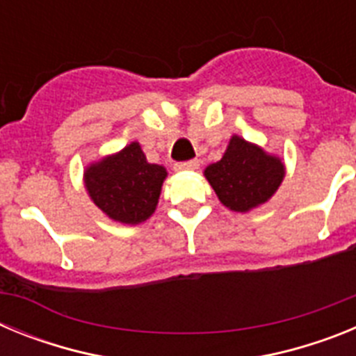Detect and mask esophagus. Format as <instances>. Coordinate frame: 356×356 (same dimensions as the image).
<instances>
[{
    "mask_svg": "<svg viewBox=\"0 0 356 356\" xmlns=\"http://www.w3.org/2000/svg\"><path fill=\"white\" fill-rule=\"evenodd\" d=\"M200 168V162L197 160H187V162H178L175 163V171H194V169Z\"/></svg>",
    "mask_w": 356,
    "mask_h": 356,
    "instance_id": "esophagus-1",
    "label": "esophagus"
}]
</instances>
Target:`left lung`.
I'll return each mask as SVG.
<instances>
[{"label": "left lung", "mask_w": 356, "mask_h": 356, "mask_svg": "<svg viewBox=\"0 0 356 356\" xmlns=\"http://www.w3.org/2000/svg\"><path fill=\"white\" fill-rule=\"evenodd\" d=\"M284 176L282 159L238 135L229 139L222 159L205 169V178L219 201L234 212H250L264 205L278 191Z\"/></svg>", "instance_id": "obj_1"}]
</instances>
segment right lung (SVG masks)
I'll return each mask as SVG.
<instances>
[{
  "label": "right lung",
  "mask_w": 356,
  "mask_h": 356,
  "mask_svg": "<svg viewBox=\"0 0 356 356\" xmlns=\"http://www.w3.org/2000/svg\"><path fill=\"white\" fill-rule=\"evenodd\" d=\"M168 171L149 163L139 143L90 163L83 172L94 205L114 221L139 225L153 216Z\"/></svg>",
  "instance_id": "1"
}]
</instances>
